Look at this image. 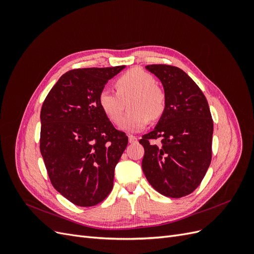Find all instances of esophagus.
I'll return each instance as SVG.
<instances>
[{"instance_id":"1","label":"esophagus","mask_w":254,"mask_h":254,"mask_svg":"<svg viewBox=\"0 0 254 254\" xmlns=\"http://www.w3.org/2000/svg\"><path fill=\"white\" fill-rule=\"evenodd\" d=\"M128 139H129V143H131V144L135 143L137 141V137L135 135H132V134L128 135Z\"/></svg>"}]
</instances>
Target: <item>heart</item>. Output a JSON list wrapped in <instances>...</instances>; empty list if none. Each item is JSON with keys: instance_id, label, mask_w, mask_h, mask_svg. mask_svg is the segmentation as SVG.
<instances>
[{"instance_id": "obj_1", "label": "heart", "mask_w": 254, "mask_h": 254, "mask_svg": "<svg viewBox=\"0 0 254 254\" xmlns=\"http://www.w3.org/2000/svg\"><path fill=\"white\" fill-rule=\"evenodd\" d=\"M153 76L142 68H131L115 81L118 93L104 89L98 95V106L107 119L119 124L123 115V101L131 97L130 112L123 119L121 128L125 131H139L149 119L158 120L165 111V92L157 86Z\"/></svg>"}]
</instances>
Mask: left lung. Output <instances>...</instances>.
I'll return each instance as SVG.
<instances>
[{
	"label": "left lung",
	"mask_w": 254,
	"mask_h": 254,
	"mask_svg": "<svg viewBox=\"0 0 254 254\" xmlns=\"http://www.w3.org/2000/svg\"><path fill=\"white\" fill-rule=\"evenodd\" d=\"M163 84L166 107L156 128L142 136L146 179L160 194L187 196L201 183L212 160L213 120L202 91L181 68L149 64ZM160 138V144L154 141Z\"/></svg>",
	"instance_id": "left-lung-1"
}]
</instances>
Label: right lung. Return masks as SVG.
<instances>
[{
  "label": "right lung",
  "instance_id": "right-lung-1",
  "mask_svg": "<svg viewBox=\"0 0 254 254\" xmlns=\"http://www.w3.org/2000/svg\"><path fill=\"white\" fill-rule=\"evenodd\" d=\"M124 67L68 71L43 102L41 155L53 187L75 205H96L113 188L114 168L128 137L103 113L98 95Z\"/></svg>",
  "mask_w": 254,
  "mask_h": 254
}]
</instances>
